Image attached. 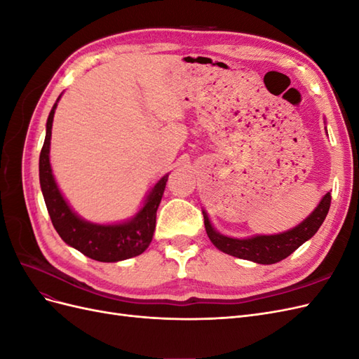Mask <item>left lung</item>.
<instances>
[{
  "mask_svg": "<svg viewBox=\"0 0 359 359\" xmlns=\"http://www.w3.org/2000/svg\"><path fill=\"white\" fill-rule=\"evenodd\" d=\"M330 205L331 193L327 191L311 214L292 229L274 235H253L247 238H233L220 233L214 229L208 212L205 210L202 212L206 233H208L211 243L220 252L240 259L252 260L255 264L271 265L286 259L319 231L325 217L330 211Z\"/></svg>",
  "mask_w": 359,
  "mask_h": 359,
  "instance_id": "1",
  "label": "left lung"
}]
</instances>
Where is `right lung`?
Wrapping results in <instances>:
<instances>
[{"label": "right lung", "instance_id": "right-lung-1", "mask_svg": "<svg viewBox=\"0 0 359 359\" xmlns=\"http://www.w3.org/2000/svg\"><path fill=\"white\" fill-rule=\"evenodd\" d=\"M61 95L52 106L46 123V137L43 144L39 160L40 187L48 212L55 231L61 240L85 255L86 257L99 262H119L130 257L142 255L153 241L156 231V217L163 191L166 187L169 173L163 175L154 187L149 190L144 205L130 219L118 223H93L82 219L74 212L69 202L64 198L50 166V136L53 114L58 106Z\"/></svg>", "mask_w": 359, "mask_h": 359}]
</instances>
